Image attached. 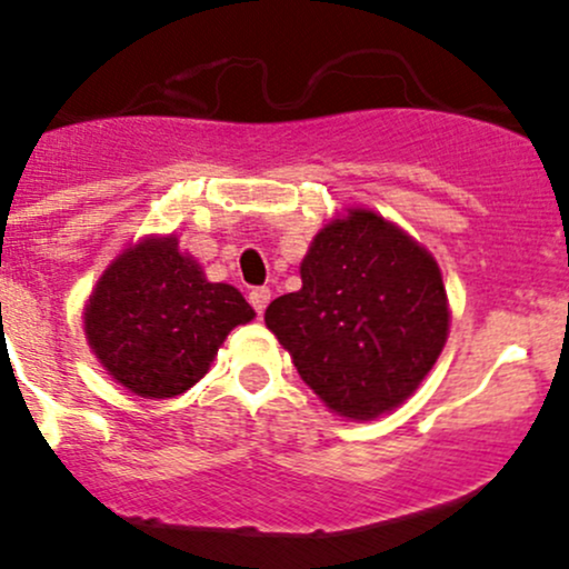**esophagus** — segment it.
Returning <instances> with one entry per match:
<instances>
[{"label": "esophagus", "instance_id": "esophagus-1", "mask_svg": "<svg viewBox=\"0 0 569 569\" xmlns=\"http://www.w3.org/2000/svg\"><path fill=\"white\" fill-rule=\"evenodd\" d=\"M248 300H250V305H253V310L256 313H264L267 310V305H269V300H272V291L267 289V286H261V289H253L248 295Z\"/></svg>", "mask_w": 569, "mask_h": 569}]
</instances>
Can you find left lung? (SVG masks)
<instances>
[{
	"label": "left lung",
	"mask_w": 569,
	"mask_h": 569,
	"mask_svg": "<svg viewBox=\"0 0 569 569\" xmlns=\"http://www.w3.org/2000/svg\"><path fill=\"white\" fill-rule=\"evenodd\" d=\"M302 289L264 321L297 373L349 420L398 409L439 360L450 305L433 256L370 209H349L310 242Z\"/></svg>",
	"instance_id": "left-lung-1"
}]
</instances>
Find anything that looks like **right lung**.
Returning a JSON list of instances; mask_svg holds the SVG:
<instances>
[{
	"instance_id": "obj_1",
	"label": "right lung",
	"mask_w": 569,
	"mask_h": 569,
	"mask_svg": "<svg viewBox=\"0 0 569 569\" xmlns=\"http://www.w3.org/2000/svg\"><path fill=\"white\" fill-rule=\"evenodd\" d=\"M234 286L209 283L177 237H147L111 261L83 332L111 379L141 398H174L207 373L220 343L253 319Z\"/></svg>"
}]
</instances>
